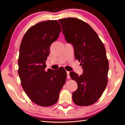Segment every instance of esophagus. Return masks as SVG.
Instances as JSON below:
<instances>
[{
	"label": "esophagus",
	"instance_id": "obj_1",
	"mask_svg": "<svg viewBox=\"0 0 125 125\" xmlns=\"http://www.w3.org/2000/svg\"><path fill=\"white\" fill-rule=\"evenodd\" d=\"M67 77L68 79H70L71 77H70V75H69V72L67 71Z\"/></svg>",
	"mask_w": 125,
	"mask_h": 125
}]
</instances>
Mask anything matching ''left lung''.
Instances as JSON below:
<instances>
[{
  "label": "left lung",
  "instance_id": "8db88e82",
  "mask_svg": "<svg viewBox=\"0 0 125 125\" xmlns=\"http://www.w3.org/2000/svg\"><path fill=\"white\" fill-rule=\"evenodd\" d=\"M58 21L65 40L73 46L75 58L83 69L80 76L74 72L69 74L78 84L72 94L73 102L82 106L92 105L102 95L107 84L109 61L105 46L95 31L83 21L67 18Z\"/></svg>",
  "mask_w": 125,
  "mask_h": 125
}]
</instances>
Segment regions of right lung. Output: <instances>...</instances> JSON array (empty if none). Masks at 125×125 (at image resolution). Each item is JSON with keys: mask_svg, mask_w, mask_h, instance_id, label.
I'll list each match as a JSON object with an SVG mask.
<instances>
[{"mask_svg": "<svg viewBox=\"0 0 125 125\" xmlns=\"http://www.w3.org/2000/svg\"><path fill=\"white\" fill-rule=\"evenodd\" d=\"M62 31L57 20L37 23L27 30L21 42L18 74L21 84L30 99L41 106L56 104L67 78L64 69L46 72L50 47Z\"/></svg>", "mask_w": 125, "mask_h": 125, "instance_id": "add662e5", "label": "right lung"}]
</instances>
